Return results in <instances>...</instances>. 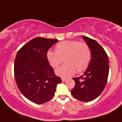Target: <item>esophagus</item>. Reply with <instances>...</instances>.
<instances>
[{"label": "esophagus", "instance_id": "34e87169", "mask_svg": "<svg viewBox=\"0 0 122 122\" xmlns=\"http://www.w3.org/2000/svg\"><path fill=\"white\" fill-rule=\"evenodd\" d=\"M61 80H62V81H63V82H64V81H67V79H65V78H62V79H61Z\"/></svg>", "mask_w": 122, "mask_h": 122}]
</instances>
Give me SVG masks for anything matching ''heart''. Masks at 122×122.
<instances>
[{
    "mask_svg": "<svg viewBox=\"0 0 122 122\" xmlns=\"http://www.w3.org/2000/svg\"><path fill=\"white\" fill-rule=\"evenodd\" d=\"M55 50L49 49L46 58L53 68L58 67L63 62L66 64L55 71V73L62 77H68L77 73H81L87 68L91 58V52L87 44L76 41L61 42L55 46Z\"/></svg>",
    "mask_w": 122,
    "mask_h": 122,
    "instance_id": "obj_1",
    "label": "heart"
}]
</instances>
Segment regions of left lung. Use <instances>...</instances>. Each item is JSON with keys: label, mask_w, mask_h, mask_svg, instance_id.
Masks as SVG:
<instances>
[{"label": "left lung", "mask_w": 122, "mask_h": 122, "mask_svg": "<svg viewBox=\"0 0 122 122\" xmlns=\"http://www.w3.org/2000/svg\"><path fill=\"white\" fill-rule=\"evenodd\" d=\"M91 52V58L83 75L73 78L75 86L72 95L79 101L89 102L98 97L104 89L109 73V60L106 51L95 40L83 36Z\"/></svg>", "instance_id": "obj_1"}]
</instances>
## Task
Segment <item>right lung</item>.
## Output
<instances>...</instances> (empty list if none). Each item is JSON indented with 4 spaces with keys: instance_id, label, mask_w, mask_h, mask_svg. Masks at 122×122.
I'll return each mask as SVG.
<instances>
[{
    "instance_id": "add662e5",
    "label": "right lung",
    "mask_w": 122,
    "mask_h": 122,
    "mask_svg": "<svg viewBox=\"0 0 122 122\" xmlns=\"http://www.w3.org/2000/svg\"><path fill=\"white\" fill-rule=\"evenodd\" d=\"M57 39L36 37L16 54L14 64L16 83L21 94L34 103L41 104L52 98L61 78L49 66L46 53Z\"/></svg>"
}]
</instances>
